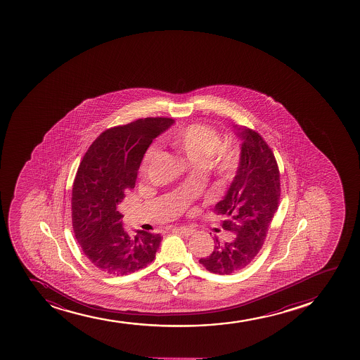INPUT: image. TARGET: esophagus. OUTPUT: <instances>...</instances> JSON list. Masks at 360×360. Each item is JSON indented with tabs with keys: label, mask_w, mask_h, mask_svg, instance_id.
<instances>
[{
	"label": "esophagus",
	"mask_w": 360,
	"mask_h": 360,
	"mask_svg": "<svg viewBox=\"0 0 360 360\" xmlns=\"http://www.w3.org/2000/svg\"><path fill=\"white\" fill-rule=\"evenodd\" d=\"M174 231H177V232H179V233H183V235L190 236L194 233L195 229L189 226H178L174 227Z\"/></svg>",
	"instance_id": "obj_1"
}]
</instances>
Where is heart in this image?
<instances>
[{
    "mask_svg": "<svg viewBox=\"0 0 360 360\" xmlns=\"http://www.w3.org/2000/svg\"><path fill=\"white\" fill-rule=\"evenodd\" d=\"M166 141L193 165L206 167L221 182H229L238 171V147L232 142L220 143L218 131L208 125L194 123L176 128L166 136ZM157 152L155 146L147 148L142 158V172H147Z\"/></svg>",
    "mask_w": 360,
    "mask_h": 360,
    "instance_id": "heart-1",
    "label": "heart"
}]
</instances>
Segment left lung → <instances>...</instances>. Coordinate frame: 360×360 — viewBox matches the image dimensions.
Returning <instances> with one entry per match:
<instances>
[{
  "label": "left lung",
  "instance_id": "1",
  "mask_svg": "<svg viewBox=\"0 0 360 360\" xmlns=\"http://www.w3.org/2000/svg\"><path fill=\"white\" fill-rule=\"evenodd\" d=\"M242 140L240 162L226 195L215 205L222 229L235 233L231 242L214 238V250L200 259L207 271L231 274L259 254L280 200V172L274 154L254 130L235 127Z\"/></svg>",
  "mask_w": 360,
  "mask_h": 360
}]
</instances>
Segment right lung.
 Returning <instances> with one entry per match:
<instances>
[{"mask_svg": "<svg viewBox=\"0 0 360 360\" xmlns=\"http://www.w3.org/2000/svg\"><path fill=\"white\" fill-rule=\"evenodd\" d=\"M174 120L140 118L101 133L89 146L77 169L72 193L75 238L86 257L108 274L127 275L155 257L162 237L146 231L128 235L117 210L134 189L147 148Z\"/></svg>", "mask_w": 360, "mask_h": 360, "instance_id": "1", "label": "right lung"}]
</instances>
